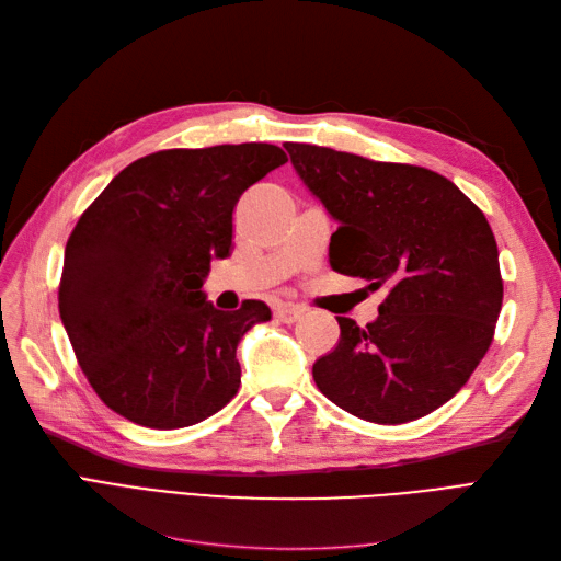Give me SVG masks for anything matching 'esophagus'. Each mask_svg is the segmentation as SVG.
<instances>
[{
    "label": "esophagus",
    "instance_id": "34e87169",
    "mask_svg": "<svg viewBox=\"0 0 561 561\" xmlns=\"http://www.w3.org/2000/svg\"><path fill=\"white\" fill-rule=\"evenodd\" d=\"M301 316H304V309L297 307V304H278L276 307V318L287 322V325H290V322H297Z\"/></svg>",
    "mask_w": 561,
    "mask_h": 561
}]
</instances>
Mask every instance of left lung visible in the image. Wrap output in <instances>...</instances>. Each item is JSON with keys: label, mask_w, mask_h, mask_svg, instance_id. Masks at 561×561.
<instances>
[{"label": "left lung", "mask_w": 561, "mask_h": 561, "mask_svg": "<svg viewBox=\"0 0 561 561\" xmlns=\"http://www.w3.org/2000/svg\"><path fill=\"white\" fill-rule=\"evenodd\" d=\"M301 182L336 219L330 266L388 287L379 318L339 316L313 365L320 393L371 423H407L451 400L494 339L503 304L484 213L428 168L285 142Z\"/></svg>", "instance_id": "1"}]
</instances>
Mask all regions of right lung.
Instances as JSON below:
<instances>
[{"instance_id":"obj_1","label":"right lung","mask_w":561,"mask_h":561,"mask_svg":"<svg viewBox=\"0 0 561 561\" xmlns=\"http://www.w3.org/2000/svg\"><path fill=\"white\" fill-rule=\"evenodd\" d=\"M287 161L266 142L163 149L126 165L65 245L58 309L79 367L110 410L175 431L236 396L243 334L264 301L219 311L201 290L229 257L233 208Z\"/></svg>"}]
</instances>
